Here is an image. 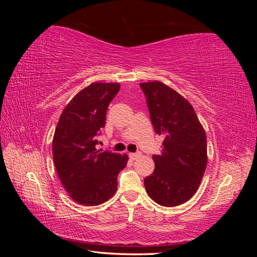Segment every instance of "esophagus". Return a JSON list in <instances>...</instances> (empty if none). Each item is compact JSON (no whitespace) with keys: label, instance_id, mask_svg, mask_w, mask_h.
Listing matches in <instances>:
<instances>
[{"label":"esophagus","instance_id":"34e87169","mask_svg":"<svg viewBox=\"0 0 257 257\" xmlns=\"http://www.w3.org/2000/svg\"><path fill=\"white\" fill-rule=\"evenodd\" d=\"M128 157L132 160H136L137 158L141 157V152H135V153H128Z\"/></svg>","mask_w":257,"mask_h":257}]
</instances>
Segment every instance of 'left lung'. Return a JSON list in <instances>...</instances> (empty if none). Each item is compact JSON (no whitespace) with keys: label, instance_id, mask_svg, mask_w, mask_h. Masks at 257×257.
<instances>
[{"label":"left lung","instance_id":"8db88e82","mask_svg":"<svg viewBox=\"0 0 257 257\" xmlns=\"http://www.w3.org/2000/svg\"><path fill=\"white\" fill-rule=\"evenodd\" d=\"M154 132L164 136L145 188L155 203L179 206L196 193L207 166V138L192 105L160 81L139 83Z\"/></svg>","mask_w":257,"mask_h":257}]
</instances>
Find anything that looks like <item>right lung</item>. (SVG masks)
<instances>
[{
  "label": "right lung",
  "instance_id": "right-lung-1",
  "mask_svg": "<svg viewBox=\"0 0 257 257\" xmlns=\"http://www.w3.org/2000/svg\"><path fill=\"white\" fill-rule=\"evenodd\" d=\"M119 90V83L90 84L64 108L54 132L52 154L58 176L69 196L81 205L96 206L109 199L126 166V154L96 149L108 106Z\"/></svg>",
  "mask_w": 257,
  "mask_h": 257
}]
</instances>
